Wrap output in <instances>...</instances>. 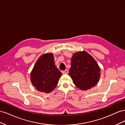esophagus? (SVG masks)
<instances>
[{
  "label": "esophagus",
  "instance_id": "34e87169",
  "mask_svg": "<svg viewBox=\"0 0 125 125\" xmlns=\"http://www.w3.org/2000/svg\"><path fill=\"white\" fill-rule=\"evenodd\" d=\"M62 73L63 74H67V73H68V69H66L65 70L62 71Z\"/></svg>",
  "mask_w": 125,
  "mask_h": 125
}]
</instances>
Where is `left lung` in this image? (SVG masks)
I'll return each mask as SVG.
<instances>
[{
  "mask_svg": "<svg viewBox=\"0 0 125 125\" xmlns=\"http://www.w3.org/2000/svg\"><path fill=\"white\" fill-rule=\"evenodd\" d=\"M69 75L81 90H88L96 85L100 79V68L93 57L85 51L73 54Z\"/></svg>",
  "mask_w": 125,
  "mask_h": 125,
  "instance_id": "left-lung-1",
  "label": "left lung"
}]
</instances>
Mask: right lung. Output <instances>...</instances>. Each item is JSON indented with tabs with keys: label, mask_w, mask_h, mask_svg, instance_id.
<instances>
[{
	"label": "right lung",
	"mask_w": 125,
	"mask_h": 125,
	"mask_svg": "<svg viewBox=\"0 0 125 125\" xmlns=\"http://www.w3.org/2000/svg\"><path fill=\"white\" fill-rule=\"evenodd\" d=\"M62 75L55 66L54 55L48 52L37 60L30 74V80L37 90L48 93L55 89Z\"/></svg>",
	"instance_id": "right-lung-1"
}]
</instances>
